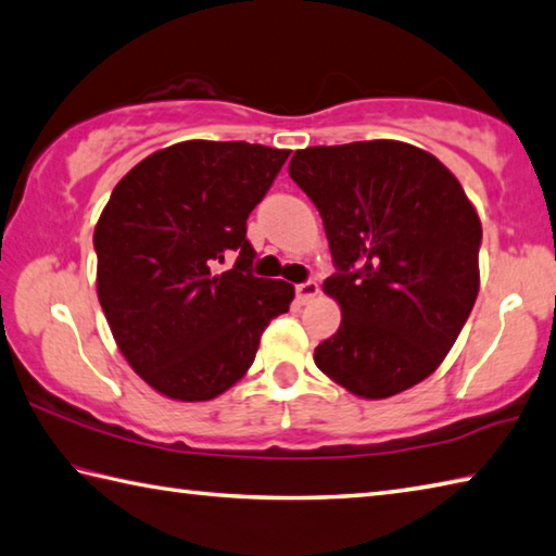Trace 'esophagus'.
<instances>
[{
	"mask_svg": "<svg viewBox=\"0 0 556 556\" xmlns=\"http://www.w3.org/2000/svg\"><path fill=\"white\" fill-rule=\"evenodd\" d=\"M320 294V287L318 281H304V285L296 287V299L299 304H311L313 299H316Z\"/></svg>",
	"mask_w": 556,
	"mask_h": 556,
	"instance_id": "obj_1",
	"label": "esophagus"
}]
</instances>
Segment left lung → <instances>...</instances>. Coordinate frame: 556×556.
<instances>
[{
    "label": "left lung",
    "mask_w": 556,
    "mask_h": 556,
    "mask_svg": "<svg viewBox=\"0 0 556 556\" xmlns=\"http://www.w3.org/2000/svg\"><path fill=\"white\" fill-rule=\"evenodd\" d=\"M289 177L320 211L338 267L323 291L342 320L316 367L359 399L428 379L479 294L481 220L459 179L401 140L296 150Z\"/></svg>",
    "instance_id": "obj_1"
}]
</instances>
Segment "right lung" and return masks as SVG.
Instances as JSON below:
<instances>
[{
  "label": "right lung",
  "instance_id": "add662e5",
  "mask_svg": "<svg viewBox=\"0 0 556 556\" xmlns=\"http://www.w3.org/2000/svg\"><path fill=\"white\" fill-rule=\"evenodd\" d=\"M289 150L185 140L111 191L94 228L97 296L121 355L157 393L211 401L245 377L294 287L250 271L245 220ZM228 256L237 265L226 273Z\"/></svg>",
  "mask_w": 556,
  "mask_h": 556
}]
</instances>
